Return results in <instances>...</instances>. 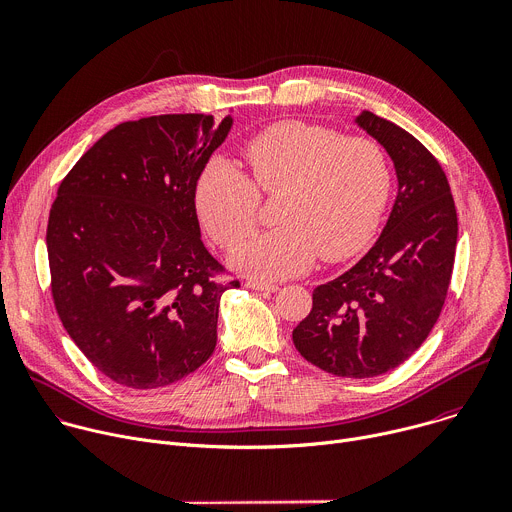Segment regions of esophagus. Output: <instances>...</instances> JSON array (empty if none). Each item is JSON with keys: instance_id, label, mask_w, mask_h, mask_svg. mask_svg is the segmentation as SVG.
I'll list each match as a JSON object with an SVG mask.
<instances>
[{"instance_id": "1", "label": "esophagus", "mask_w": 512, "mask_h": 512, "mask_svg": "<svg viewBox=\"0 0 512 512\" xmlns=\"http://www.w3.org/2000/svg\"><path fill=\"white\" fill-rule=\"evenodd\" d=\"M245 285L251 289H257V291H277L279 289L275 283H267V281H259V279H249V281H245Z\"/></svg>"}]
</instances>
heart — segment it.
I'll list each match as a JSON object with an SVG mask.
<instances>
[{
	"instance_id": "heart-1",
	"label": "heart",
	"mask_w": 512,
	"mask_h": 512,
	"mask_svg": "<svg viewBox=\"0 0 512 512\" xmlns=\"http://www.w3.org/2000/svg\"><path fill=\"white\" fill-rule=\"evenodd\" d=\"M243 156L251 178L231 160L212 158L194 188L200 223L227 251L255 229L259 194L277 192V227L237 249L233 261L241 271L289 277L320 255L342 261L371 243L391 192L389 162L377 141L289 119L247 139Z\"/></svg>"
}]
</instances>
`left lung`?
<instances>
[{"label": "left lung", "mask_w": 512, "mask_h": 512, "mask_svg": "<svg viewBox=\"0 0 512 512\" xmlns=\"http://www.w3.org/2000/svg\"><path fill=\"white\" fill-rule=\"evenodd\" d=\"M356 123L391 156L399 192L379 241L346 273L314 289L312 312L291 338L314 367L369 379L405 362L440 318L458 214L446 172L419 139L371 111Z\"/></svg>", "instance_id": "obj_1"}]
</instances>
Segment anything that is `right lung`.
Listing matches in <instances>:
<instances>
[{
	"instance_id": "1",
	"label": "right lung",
	"mask_w": 512,
	"mask_h": 512,
	"mask_svg": "<svg viewBox=\"0 0 512 512\" xmlns=\"http://www.w3.org/2000/svg\"><path fill=\"white\" fill-rule=\"evenodd\" d=\"M233 117L154 115L107 131L58 186L46 231L58 318L117 385L158 389L216 346L218 302L239 281L200 241L194 188Z\"/></svg>"
}]
</instances>
